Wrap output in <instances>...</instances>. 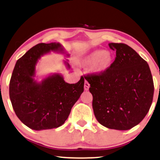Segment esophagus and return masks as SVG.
Returning <instances> with one entry per match:
<instances>
[{"mask_svg":"<svg viewBox=\"0 0 160 160\" xmlns=\"http://www.w3.org/2000/svg\"><path fill=\"white\" fill-rule=\"evenodd\" d=\"M89 87H90V84L87 82H85L84 83V90L85 91H88Z\"/></svg>","mask_w":160,"mask_h":160,"instance_id":"1","label":"esophagus"}]
</instances>
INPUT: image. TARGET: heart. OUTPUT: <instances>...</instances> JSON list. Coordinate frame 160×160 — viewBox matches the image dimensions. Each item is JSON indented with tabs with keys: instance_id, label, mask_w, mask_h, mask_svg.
Listing matches in <instances>:
<instances>
[{
	"instance_id": "obj_1",
	"label": "heart",
	"mask_w": 160,
	"mask_h": 160,
	"mask_svg": "<svg viewBox=\"0 0 160 160\" xmlns=\"http://www.w3.org/2000/svg\"><path fill=\"white\" fill-rule=\"evenodd\" d=\"M114 56L111 52L102 49L94 50L82 57L79 64L83 67H91L94 74L101 75L112 66Z\"/></svg>"
}]
</instances>
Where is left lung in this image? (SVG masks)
Segmentation results:
<instances>
[{
	"label": "left lung",
	"instance_id": "8db88e82",
	"mask_svg": "<svg viewBox=\"0 0 160 160\" xmlns=\"http://www.w3.org/2000/svg\"><path fill=\"white\" fill-rule=\"evenodd\" d=\"M116 58L101 75L84 77L91 85L95 117L111 129L128 130L146 116L152 102L154 83L149 65L124 43H110Z\"/></svg>",
	"mask_w": 160,
	"mask_h": 160
}]
</instances>
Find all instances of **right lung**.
<instances>
[{"instance_id":"right-lung-1","label":"right lung","mask_w":160,"mask_h":160,"mask_svg":"<svg viewBox=\"0 0 160 160\" xmlns=\"http://www.w3.org/2000/svg\"><path fill=\"white\" fill-rule=\"evenodd\" d=\"M50 51L64 52V48L59 43H41L32 48L17 61L10 82V98L16 115L24 124L36 131L62 125L83 92V77L71 84L58 73L40 82L34 79L38 59ZM64 64L70 68L67 62Z\"/></svg>"}]
</instances>
